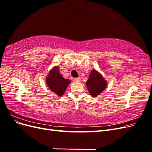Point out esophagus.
Listing matches in <instances>:
<instances>
[{
	"label": "esophagus",
	"mask_w": 152,
	"mask_h": 152,
	"mask_svg": "<svg viewBox=\"0 0 152 152\" xmlns=\"http://www.w3.org/2000/svg\"><path fill=\"white\" fill-rule=\"evenodd\" d=\"M74 81L76 82H79L80 81V77H79V78H75Z\"/></svg>",
	"instance_id": "obj_1"
}]
</instances>
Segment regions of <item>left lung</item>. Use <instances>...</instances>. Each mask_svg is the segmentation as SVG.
Instances as JSON below:
<instances>
[{"mask_svg":"<svg viewBox=\"0 0 152 152\" xmlns=\"http://www.w3.org/2000/svg\"><path fill=\"white\" fill-rule=\"evenodd\" d=\"M86 86L90 95L93 97H97L107 88V82L103 76L94 69L90 73Z\"/></svg>","mask_w":152,"mask_h":152,"instance_id":"8db88e82","label":"left lung"}]
</instances>
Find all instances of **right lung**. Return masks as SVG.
Wrapping results in <instances>:
<instances>
[{"label":"right lung","instance_id":"1","mask_svg":"<svg viewBox=\"0 0 152 152\" xmlns=\"http://www.w3.org/2000/svg\"><path fill=\"white\" fill-rule=\"evenodd\" d=\"M45 82L50 91L59 96H62L68 86L71 83V80L64 79L59 73V66H55L49 72Z\"/></svg>","mask_w":152,"mask_h":152}]
</instances>
